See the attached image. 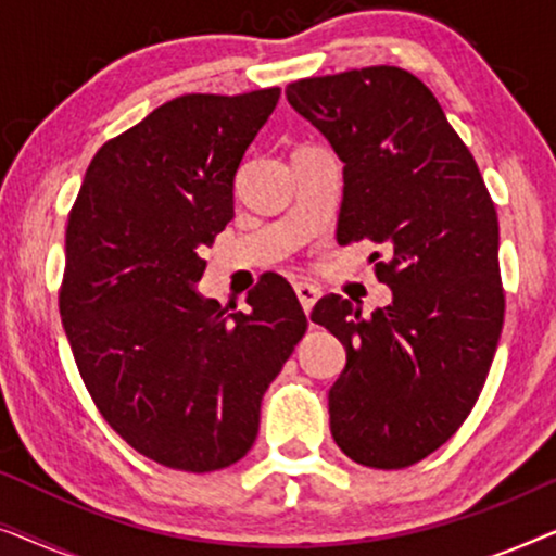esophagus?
I'll list each match as a JSON object with an SVG mask.
<instances>
[{
	"instance_id": "esophagus-1",
	"label": "esophagus",
	"mask_w": 556,
	"mask_h": 556,
	"mask_svg": "<svg viewBox=\"0 0 556 556\" xmlns=\"http://www.w3.org/2000/svg\"><path fill=\"white\" fill-rule=\"evenodd\" d=\"M295 295H299L303 311H306V314H311L314 303L321 299V288L314 286V283H306V280H301V283H295Z\"/></svg>"
}]
</instances>
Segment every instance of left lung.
<instances>
[{"label": "left lung", "mask_w": 556, "mask_h": 556, "mask_svg": "<svg viewBox=\"0 0 556 556\" xmlns=\"http://www.w3.org/2000/svg\"><path fill=\"white\" fill-rule=\"evenodd\" d=\"M286 96L344 162L339 245L371 240L390 253L375 265L390 306L367 318L331 293L311 314L346 349L331 435L362 466L407 468L451 440L489 377L506 306L496 207L413 73L362 67L295 80Z\"/></svg>", "instance_id": "8db88e82"}]
</instances>
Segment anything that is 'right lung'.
I'll list each match as a JSON object with an SVG mask.
<instances>
[{
  "instance_id": "1",
  "label": "right lung",
  "mask_w": 556,
  "mask_h": 556,
  "mask_svg": "<svg viewBox=\"0 0 556 556\" xmlns=\"http://www.w3.org/2000/svg\"><path fill=\"white\" fill-rule=\"evenodd\" d=\"M278 98L263 88L159 105L98 149L67 217L60 316L75 364L103 420L166 468L238 463L257 438L265 390L306 333L280 276L232 314L194 288Z\"/></svg>"
}]
</instances>
